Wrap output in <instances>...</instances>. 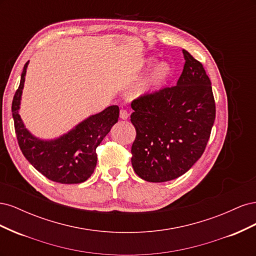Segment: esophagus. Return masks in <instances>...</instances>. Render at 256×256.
I'll return each mask as SVG.
<instances>
[{
    "label": "esophagus",
    "mask_w": 256,
    "mask_h": 256,
    "mask_svg": "<svg viewBox=\"0 0 256 256\" xmlns=\"http://www.w3.org/2000/svg\"><path fill=\"white\" fill-rule=\"evenodd\" d=\"M120 118L122 120H128L129 118V112L126 109H122L120 112Z\"/></svg>",
    "instance_id": "1"
}]
</instances>
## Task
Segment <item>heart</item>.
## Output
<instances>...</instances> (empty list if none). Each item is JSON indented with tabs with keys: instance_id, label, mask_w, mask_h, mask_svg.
<instances>
[{
	"instance_id": "obj_1",
	"label": "heart",
	"mask_w": 256,
	"mask_h": 256,
	"mask_svg": "<svg viewBox=\"0 0 256 256\" xmlns=\"http://www.w3.org/2000/svg\"><path fill=\"white\" fill-rule=\"evenodd\" d=\"M172 72L171 65L168 62H160L156 66L154 67L150 76L145 80L146 88L152 90L159 86L160 84L164 83Z\"/></svg>"
}]
</instances>
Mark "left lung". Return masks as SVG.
Returning <instances> with one entry per match:
<instances>
[{
  "label": "left lung",
  "mask_w": 256,
  "mask_h": 256,
  "mask_svg": "<svg viewBox=\"0 0 256 256\" xmlns=\"http://www.w3.org/2000/svg\"><path fill=\"white\" fill-rule=\"evenodd\" d=\"M184 70L175 86L134 99L131 147L134 172L150 182L175 180L202 156L216 118L212 82L203 65L182 50Z\"/></svg>",
  "instance_id": "obj_1"
}]
</instances>
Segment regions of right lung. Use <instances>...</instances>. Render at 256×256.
I'll return each mask as SVG.
<instances>
[{"mask_svg": "<svg viewBox=\"0 0 256 256\" xmlns=\"http://www.w3.org/2000/svg\"><path fill=\"white\" fill-rule=\"evenodd\" d=\"M28 65V62L23 67L20 85L12 106L14 130L22 154L38 172L52 182L80 184L88 180L97 164V146L118 122L120 108L108 106L56 138H37L26 129L19 114Z\"/></svg>", "mask_w": 256, "mask_h": 256, "instance_id": "obj_1", "label": "right lung"}]
</instances>
